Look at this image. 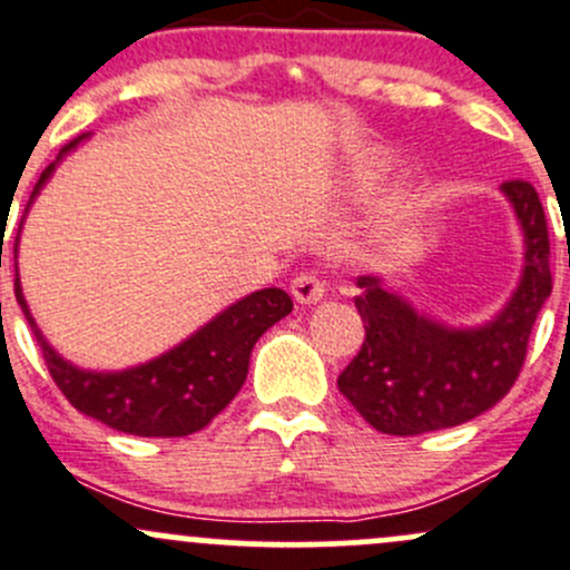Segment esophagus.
<instances>
[{"mask_svg": "<svg viewBox=\"0 0 570 570\" xmlns=\"http://www.w3.org/2000/svg\"><path fill=\"white\" fill-rule=\"evenodd\" d=\"M292 297L301 305H316L325 297V284L314 273H301L292 281Z\"/></svg>", "mask_w": 570, "mask_h": 570, "instance_id": "34e87169", "label": "esophagus"}]
</instances>
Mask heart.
I'll use <instances>...</instances> for the list:
<instances>
[{
  "mask_svg": "<svg viewBox=\"0 0 570 570\" xmlns=\"http://www.w3.org/2000/svg\"><path fill=\"white\" fill-rule=\"evenodd\" d=\"M387 160L391 158H387L385 149L380 147L355 149V153L350 155V160H346V179H350L352 188H365V185L376 183V179L385 175ZM421 207H423L421 196H412V199L401 202V205L393 209L391 218H387V229L399 232L404 229V226H410L412 220L421 215Z\"/></svg>",
  "mask_w": 570,
  "mask_h": 570,
  "instance_id": "obj_1",
  "label": "heart"
}]
</instances>
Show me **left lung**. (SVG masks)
<instances>
[{
	"instance_id": "left-lung-1",
	"label": "left lung",
	"mask_w": 570,
	"mask_h": 570,
	"mask_svg": "<svg viewBox=\"0 0 570 570\" xmlns=\"http://www.w3.org/2000/svg\"><path fill=\"white\" fill-rule=\"evenodd\" d=\"M500 194L522 232V273L502 308L478 325H448L415 308L380 275H361L355 297L365 327L338 391L382 434L412 436L461 426L502 399L522 371L527 341L552 295L547 215L522 179Z\"/></svg>"
}]
</instances>
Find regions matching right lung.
Instances as JSON below:
<instances>
[{"mask_svg": "<svg viewBox=\"0 0 570 570\" xmlns=\"http://www.w3.org/2000/svg\"><path fill=\"white\" fill-rule=\"evenodd\" d=\"M89 134L79 136L59 149L57 160L40 175L29 205L23 209L16 237V301L43 350L46 365L65 399L81 415L100 421L104 426L134 436H188L205 429L226 404L239 393L248 376L250 352L256 341L275 322L292 314V297L278 286L250 292L229 308L218 311L199 331L183 338L171 350L160 352L153 361L128 365L119 371H98L76 365L59 355L35 322L18 278V243L29 207L53 177L57 166L79 149Z\"/></svg>", "mask_w": 570, "mask_h": 570, "instance_id": "right-lung-1", "label": "right lung"}]
</instances>
